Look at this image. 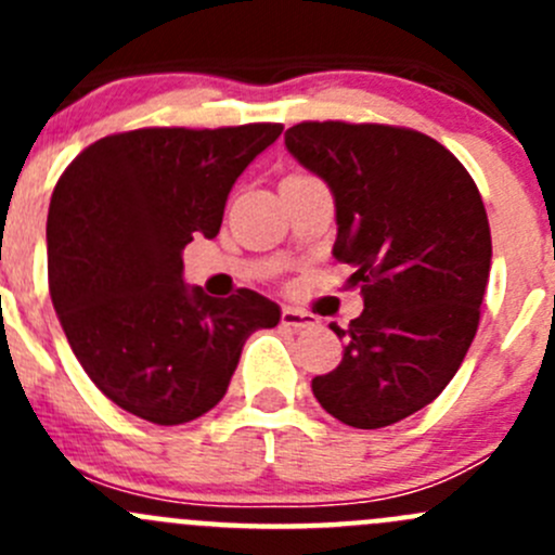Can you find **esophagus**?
<instances>
[{"label":"esophagus","instance_id":"34e87169","mask_svg":"<svg viewBox=\"0 0 555 555\" xmlns=\"http://www.w3.org/2000/svg\"><path fill=\"white\" fill-rule=\"evenodd\" d=\"M282 324L289 330H311L317 327V319L311 313L293 309V306H284L282 309Z\"/></svg>","mask_w":555,"mask_h":555}]
</instances>
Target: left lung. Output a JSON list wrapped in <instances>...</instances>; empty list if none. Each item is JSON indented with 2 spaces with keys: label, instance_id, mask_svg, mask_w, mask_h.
Wrapping results in <instances>:
<instances>
[{
  "label": "left lung",
  "instance_id": "1",
  "mask_svg": "<svg viewBox=\"0 0 555 555\" xmlns=\"http://www.w3.org/2000/svg\"><path fill=\"white\" fill-rule=\"evenodd\" d=\"M284 144L333 193V255L365 300L333 327L344 360L313 397L349 427H389L429 405L473 344L491 271L483 201L443 144L408 128L298 122Z\"/></svg>",
  "mask_w": 555,
  "mask_h": 555
}]
</instances>
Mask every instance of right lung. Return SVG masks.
<instances>
[{"instance_id":"add662e5","label":"right lung","mask_w":555,"mask_h":555,"mask_svg":"<svg viewBox=\"0 0 555 555\" xmlns=\"http://www.w3.org/2000/svg\"><path fill=\"white\" fill-rule=\"evenodd\" d=\"M276 122L99 139L61 173L48 211L55 317L82 371L115 405L173 427L225 397L255 330L282 309L255 289L209 298L184 282L182 249L220 233L246 166Z\"/></svg>"}]
</instances>
